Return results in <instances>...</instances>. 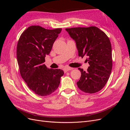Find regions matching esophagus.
I'll return each instance as SVG.
<instances>
[{
  "label": "esophagus",
  "mask_w": 130,
  "mask_h": 130,
  "mask_svg": "<svg viewBox=\"0 0 130 130\" xmlns=\"http://www.w3.org/2000/svg\"><path fill=\"white\" fill-rule=\"evenodd\" d=\"M73 69V68L67 67V68H65L63 69V70H64V72L66 73H67V72H69V70H72Z\"/></svg>",
  "instance_id": "esophagus-1"
}]
</instances>
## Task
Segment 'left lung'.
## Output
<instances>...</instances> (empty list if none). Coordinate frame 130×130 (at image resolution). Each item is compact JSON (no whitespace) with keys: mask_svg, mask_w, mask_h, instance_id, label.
I'll use <instances>...</instances> for the list:
<instances>
[{"mask_svg":"<svg viewBox=\"0 0 130 130\" xmlns=\"http://www.w3.org/2000/svg\"><path fill=\"white\" fill-rule=\"evenodd\" d=\"M76 43L79 56L87 57V71L81 73L77 85L85 93H94L103 89L109 77L112 68V46L107 35L95 26L66 29Z\"/></svg>","mask_w":130,"mask_h":130,"instance_id":"8db88e82","label":"left lung"}]
</instances>
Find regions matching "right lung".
<instances>
[{
	"label": "right lung",
	"mask_w": 130,
	"mask_h": 130,
	"mask_svg": "<svg viewBox=\"0 0 130 130\" xmlns=\"http://www.w3.org/2000/svg\"><path fill=\"white\" fill-rule=\"evenodd\" d=\"M62 29H45L32 25L21 35L17 47L20 74L29 88L37 95H49L57 89L64 72L44 64Z\"/></svg>",
	"instance_id": "add662e5"
}]
</instances>
